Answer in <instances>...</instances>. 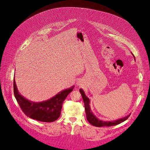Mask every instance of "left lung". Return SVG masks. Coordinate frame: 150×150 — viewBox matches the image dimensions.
<instances>
[{"mask_svg":"<svg viewBox=\"0 0 150 150\" xmlns=\"http://www.w3.org/2000/svg\"><path fill=\"white\" fill-rule=\"evenodd\" d=\"M79 91L81 94V96H82V98L83 99V101L84 103V107H85L86 117H87V120L89 122V123L91 124L92 125H93L94 126L103 127V126H115L117 125H119L123 121H126L130 116V115H129L128 116L123 117V118H121V119L117 120L116 121H103L99 120V119L96 118V116H95L93 114L92 112L91 111L90 107H89V98L86 97V96L83 91V90L82 89H80Z\"/></svg>","mask_w":150,"mask_h":150,"instance_id":"left-lung-1","label":"left lung"}]
</instances>
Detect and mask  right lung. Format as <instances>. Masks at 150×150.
Listing matches in <instances>:
<instances>
[{"mask_svg":"<svg viewBox=\"0 0 150 150\" xmlns=\"http://www.w3.org/2000/svg\"><path fill=\"white\" fill-rule=\"evenodd\" d=\"M74 86L62 91L55 96L41 103L31 102L18 92L15 79H13V93L22 111L30 118L42 122H53L61 115L62 103Z\"/></svg>","mask_w":150,"mask_h":150,"instance_id":"1","label":"right lung"}]
</instances>
